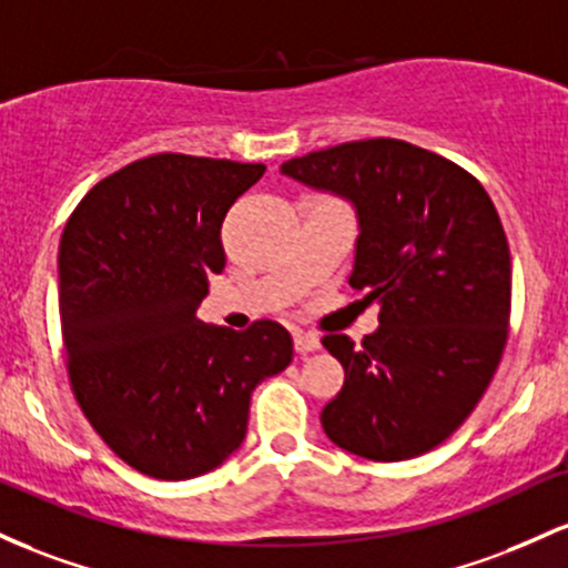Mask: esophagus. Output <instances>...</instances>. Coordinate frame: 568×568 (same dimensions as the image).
<instances>
[{"mask_svg":"<svg viewBox=\"0 0 568 568\" xmlns=\"http://www.w3.org/2000/svg\"><path fill=\"white\" fill-rule=\"evenodd\" d=\"M318 346H322L318 335H314V333H295V352L297 354H311V352H316Z\"/></svg>","mask_w":568,"mask_h":568,"instance_id":"1","label":"esophagus"}]
</instances>
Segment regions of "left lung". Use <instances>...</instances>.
I'll use <instances>...</instances> for the list:
<instances>
[{
  "mask_svg": "<svg viewBox=\"0 0 568 568\" xmlns=\"http://www.w3.org/2000/svg\"><path fill=\"white\" fill-rule=\"evenodd\" d=\"M282 174L354 203L348 284L381 303L362 346L322 337L346 369L324 432L373 462L437 448L480 403L507 343L513 265L494 201L462 165L403 139L327 146Z\"/></svg>",
  "mask_w": 568,
  "mask_h": 568,
  "instance_id": "obj_1",
  "label": "left lung"
}]
</instances>
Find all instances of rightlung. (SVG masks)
<instances>
[{
	"mask_svg": "<svg viewBox=\"0 0 568 568\" xmlns=\"http://www.w3.org/2000/svg\"><path fill=\"white\" fill-rule=\"evenodd\" d=\"M263 163L161 155L114 171L78 203L59 246L69 384L99 437L136 473L190 480L244 443L254 386L292 362V337L199 318L222 273V220Z\"/></svg>",
	"mask_w": 568,
	"mask_h": 568,
	"instance_id": "right-lung-1",
	"label": "right lung"
}]
</instances>
